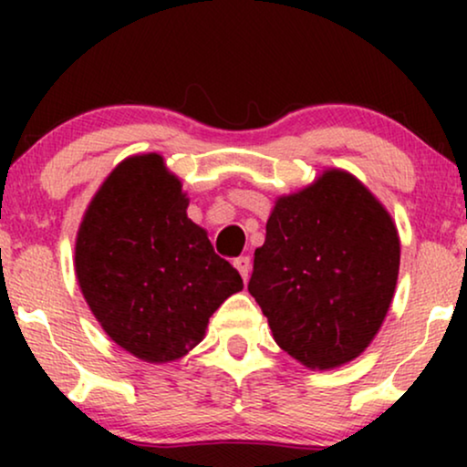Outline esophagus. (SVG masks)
<instances>
[{
    "mask_svg": "<svg viewBox=\"0 0 467 467\" xmlns=\"http://www.w3.org/2000/svg\"><path fill=\"white\" fill-rule=\"evenodd\" d=\"M235 270L240 272V276L244 278V283H248V278H251V259L248 257H238L234 261Z\"/></svg>",
    "mask_w": 467,
    "mask_h": 467,
    "instance_id": "34e87169",
    "label": "esophagus"
}]
</instances>
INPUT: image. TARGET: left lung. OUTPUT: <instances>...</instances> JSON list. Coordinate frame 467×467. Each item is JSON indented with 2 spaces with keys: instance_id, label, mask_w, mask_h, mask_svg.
<instances>
[{
  "instance_id": "8db88e82",
  "label": "left lung",
  "mask_w": 467,
  "mask_h": 467,
  "mask_svg": "<svg viewBox=\"0 0 467 467\" xmlns=\"http://www.w3.org/2000/svg\"><path fill=\"white\" fill-rule=\"evenodd\" d=\"M393 216L359 178L325 168L278 195L248 291L274 340L308 369L353 361L379 334L400 274Z\"/></svg>"
}]
</instances>
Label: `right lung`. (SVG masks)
I'll return each mask as SVG.
<instances>
[{
	"instance_id": "add662e5",
	"label": "right lung",
	"mask_w": 467,
	"mask_h": 467,
	"mask_svg": "<svg viewBox=\"0 0 467 467\" xmlns=\"http://www.w3.org/2000/svg\"><path fill=\"white\" fill-rule=\"evenodd\" d=\"M187 208L163 155L140 152L106 176L76 234L82 297L108 337L146 363L193 350L214 310L244 289Z\"/></svg>"
}]
</instances>
